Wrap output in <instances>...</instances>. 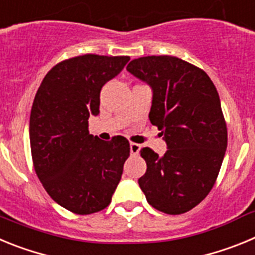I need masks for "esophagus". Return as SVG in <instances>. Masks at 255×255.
Returning a JSON list of instances; mask_svg holds the SVG:
<instances>
[{"label":"esophagus","mask_w":255,"mask_h":255,"mask_svg":"<svg viewBox=\"0 0 255 255\" xmlns=\"http://www.w3.org/2000/svg\"><path fill=\"white\" fill-rule=\"evenodd\" d=\"M139 150H140V145L136 143H130V152H131V154L136 155L139 153Z\"/></svg>","instance_id":"34e87169"}]
</instances>
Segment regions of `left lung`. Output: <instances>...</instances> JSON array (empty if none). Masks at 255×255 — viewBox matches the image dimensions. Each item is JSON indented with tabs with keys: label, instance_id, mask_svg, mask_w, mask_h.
<instances>
[{
	"label": "left lung",
	"instance_id": "8db88e82",
	"mask_svg": "<svg viewBox=\"0 0 255 255\" xmlns=\"http://www.w3.org/2000/svg\"><path fill=\"white\" fill-rule=\"evenodd\" d=\"M126 70L152 88L149 120L167 144L162 157L141 148L147 171L139 186L153 208L185 213L208 195L226 152L217 89L203 70L173 56L135 58Z\"/></svg>",
	"mask_w": 255,
	"mask_h": 255
}]
</instances>
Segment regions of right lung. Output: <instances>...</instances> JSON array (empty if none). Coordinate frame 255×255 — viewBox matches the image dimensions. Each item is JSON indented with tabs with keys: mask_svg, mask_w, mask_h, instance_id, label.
<instances>
[{
	"mask_svg": "<svg viewBox=\"0 0 255 255\" xmlns=\"http://www.w3.org/2000/svg\"><path fill=\"white\" fill-rule=\"evenodd\" d=\"M129 60L83 55L61 61L44 76L31 106L35 173L49 197L76 215L96 213L111 203L130 155L126 138L101 140L88 130L89 117L100 114L101 89Z\"/></svg>",
	"mask_w": 255,
	"mask_h": 255,
	"instance_id": "1",
	"label": "right lung"
}]
</instances>
